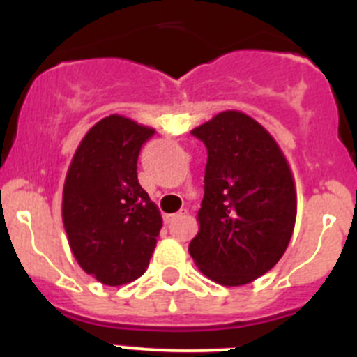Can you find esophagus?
I'll list each match as a JSON object with an SVG mask.
<instances>
[{"label":"esophagus","instance_id":"34e87169","mask_svg":"<svg viewBox=\"0 0 357 357\" xmlns=\"http://www.w3.org/2000/svg\"><path fill=\"white\" fill-rule=\"evenodd\" d=\"M184 214H188V211L185 209H182V211H178V213H175V214H166V216H164V220H166V222H175L176 218H181V216H184Z\"/></svg>","mask_w":357,"mask_h":357}]
</instances>
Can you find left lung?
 I'll return each mask as SVG.
<instances>
[{
  "instance_id": "8db88e82",
  "label": "left lung",
  "mask_w": 357,
  "mask_h": 357,
  "mask_svg": "<svg viewBox=\"0 0 357 357\" xmlns=\"http://www.w3.org/2000/svg\"><path fill=\"white\" fill-rule=\"evenodd\" d=\"M191 134L207 146V166L189 254L218 284L254 282L279 263L295 229L288 159L273 135L241 110H223Z\"/></svg>"
}]
</instances>
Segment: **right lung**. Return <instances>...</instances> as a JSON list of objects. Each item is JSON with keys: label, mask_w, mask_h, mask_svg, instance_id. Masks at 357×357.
<instances>
[{"label": "right lung", "mask_w": 357, "mask_h": 357, "mask_svg": "<svg viewBox=\"0 0 357 357\" xmlns=\"http://www.w3.org/2000/svg\"><path fill=\"white\" fill-rule=\"evenodd\" d=\"M155 128L110 114L78 144L62 189V223L85 273L121 286L146 272L162 216L137 181V157Z\"/></svg>", "instance_id": "1"}]
</instances>
